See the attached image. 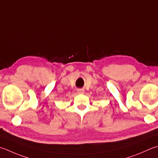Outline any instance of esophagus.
<instances>
[{
    "instance_id": "1",
    "label": "esophagus",
    "mask_w": 158,
    "mask_h": 158,
    "mask_svg": "<svg viewBox=\"0 0 158 158\" xmlns=\"http://www.w3.org/2000/svg\"><path fill=\"white\" fill-rule=\"evenodd\" d=\"M77 93H78V94H83V93H84V89H77Z\"/></svg>"
}]
</instances>
